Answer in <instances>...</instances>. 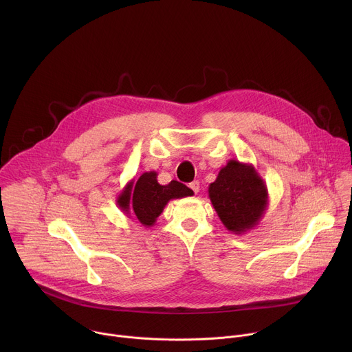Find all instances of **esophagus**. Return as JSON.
<instances>
[{
	"instance_id": "obj_1",
	"label": "esophagus",
	"mask_w": 352,
	"mask_h": 352,
	"mask_svg": "<svg viewBox=\"0 0 352 352\" xmlns=\"http://www.w3.org/2000/svg\"><path fill=\"white\" fill-rule=\"evenodd\" d=\"M189 188H190L195 193H197V192H199V189H200V184H199V181H192V182L189 184Z\"/></svg>"
}]
</instances>
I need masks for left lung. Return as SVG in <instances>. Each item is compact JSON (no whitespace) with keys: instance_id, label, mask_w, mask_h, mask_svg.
Listing matches in <instances>:
<instances>
[{"instance_id":"obj_1","label":"left lung","mask_w":352,"mask_h":352,"mask_svg":"<svg viewBox=\"0 0 352 352\" xmlns=\"http://www.w3.org/2000/svg\"><path fill=\"white\" fill-rule=\"evenodd\" d=\"M209 197L224 227L238 235L255 228L269 205L267 186L255 167L234 159L209 185Z\"/></svg>"}]
</instances>
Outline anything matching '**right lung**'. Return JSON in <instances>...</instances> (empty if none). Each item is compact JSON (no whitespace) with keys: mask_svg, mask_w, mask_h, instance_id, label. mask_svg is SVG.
<instances>
[{"mask_svg":"<svg viewBox=\"0 0 352 352\" xmlns=\"http://www.w3.org/2000/svg\"><path fill=\"white\" fill-rule=\"evenodd\" d=\"M192 195L193 190L178 181L160 185L157 173L147 171L124 186L117 197V205L126 216L133 213L142 226L153 227L170 200Z\"/></svg>","mask_w":352,"mask_h":352,"instance_id":"obj_1","label":"right lung"}]
</instances>
